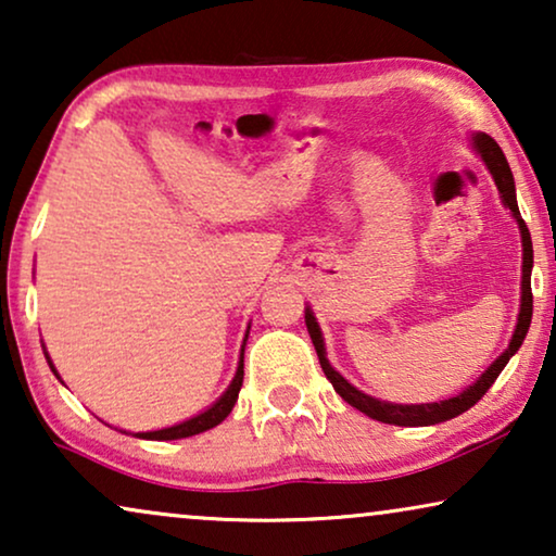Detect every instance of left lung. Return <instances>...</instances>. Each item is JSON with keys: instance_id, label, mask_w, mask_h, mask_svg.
Listing matches in <instances>:
<instances>
[{"instance_id": "obj_1", "label": "left lung", "mask_w": 556, "mask_h": 556, "mask_svg": "<svg viewBox=\"0 0 556 556\" xmlns=\"http://www.w3.org/2000/svg\"><path fill=\"white\" fill-rule=\"evenodd\" d=\"M470 147H473L476 154L483 159V164L489 166L491 177H493V181H496L501 202H504V207L511 212V217L516 219V225H519V232H521V250H523V255H521V306H519V316H516L514 333H511V339H508V346L501 352L498 359H493L491 367L485 369L473 384H468L466 390L455 394V397H447L440 402H420V405H400V402H387V400L371 397V394H364L362 390H356L349 379L341 377L339 371L331 367V362L326 359V344H324L321 326H318L311 306H306V329L311 333V341H314V346H316L318 362H321L326 379H329V382L333 384V390L341 394V400L359 409V413L371 417V420H379L387 425H400V428H422V425H438V422L453 420V417H458L466 413V409L473 407L476 402L491 390V384L496 382V377L504 371L508 359L519 352L523 339H527V331L531 324V311H534V299H531V268H534V248H531L529 227L521 219L519 204H516L514 174H511V169H508L504 151H501V147L491 139V136L473 134L470 136Z\"/></svg>"}]
</instances>
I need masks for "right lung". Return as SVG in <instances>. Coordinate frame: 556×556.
<instances>
[{"mask_svg": "<svg viewBox=\"0 0 556 556\" xmlns=\"http://www.w3.org/2000/svg\"><path fill=\"white\" fill-rule=\"evenodd\" d=\"M248 333H250V326H248ZM248 333H245V339H242L240 362H238V369H235L232 382L227 384V390H225L223 394H219V397H217L215 402H212V405H210L207 409H202L200 415L189 417V420H181V422H177V425H172V428L149 430V432H134V438H141V440H181V438L200 435V432L212 430V428H215V425L223 422L225 417L232 413L235 402H238L240 387H242V375H245V371H242V362H245V341H248ZM45 356H48V354H45ZM48 364H50V369L58 375L55 364L50 362V356H48ZM58 379H60V375H58Z\"/></svg>", "mask_w": 556, "mask_h": 556, "instance_id": "right-lung-1", "label": "right lung"}]
</instances>
